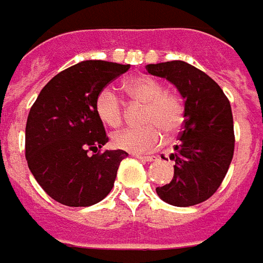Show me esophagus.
Masks as SVG:
<instances>
[{
  "label": "esophagus",
  "instance_id": "1",
  "mask_svg": "<svg viewBox=\"0 0 263 263\" xmlns=\"http://www.w3.org/2000/svg\"><path fill=\"white\" fill-rule=\"evenodd\" d=\"M136 158H139L140 161H144V162H153V161L158 160L154 155H147V157H145V155H137Z\"/></svg>",
  "mask_w": 263,
  "mask_h": 263
}]
</instances>
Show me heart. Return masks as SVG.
<instances>
[{"mask_svg":"<svg viewBox=\"0 0 263 263\" xmlns=\"http://www.w3.org/2000/svg\"><path fill=\"white\" fill-rule=\"evenodd\" d=\"M124 92L132 101L144 103L140 122L143 126L119 132L112 137L118 150L141 154L158 148L165 132L175 134L185 122V101L179 92L165 89L164 84L154 77L141 76L124 82ZM95 113L105 126L116 129L124 119V105L116 92L105 88L95 99Z\"/></svg>","mask_w":263,"mask_h":263,"instance_id":"b5f03b06","label":"heart"}]
</instances>
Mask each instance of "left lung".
Returning <instances> with one entry per match:
<instances>
[{"label": "left lung", "instance_id": "left-lung-1", "mask_svg": "<svg viewBox=\"0 0 263 263\" xmlns=\"http://www.w3.org/2000/svg\"><path fill=\"white\" fill-rule=\"evenodd\" d=\"M145 68L171 81L185 99V122L170 157L175 161L174 178L157 187V193L178 208L199 204L216 193L233 160L235 137L229 98L206 72L185 61Z\"/></svg>", "mask_w": 263, "mask_h": 263}]
</instances>
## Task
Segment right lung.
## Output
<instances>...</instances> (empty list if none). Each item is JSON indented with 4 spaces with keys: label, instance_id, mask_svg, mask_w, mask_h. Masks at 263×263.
<instances>
[{
    "label": "right lung",
    "instance_id": "1",
    "mask_svg": "<svg viewBox=\"0 0 263 263\" xmlns=\"http://www.w3.org/2000/svg\"><path fill=\"white\" fill-rule=\"evenodd\" d=\"M129 68L102 60L78 63L53 77L32 105L25 155L34 179L55 202L87 208L112 191L120 161L129 154H101L109 139L95 113V99Z\"/></svg>",
    "mask_w": 263,
    "mask_h": 263
}]
</instances>
